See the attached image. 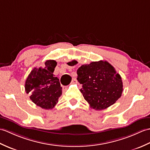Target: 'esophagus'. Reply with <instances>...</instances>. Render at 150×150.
<instances>
[{
	"label": "esophagus",
	"mask_w": 150,
	"mask_h": 150,
	"mask_svg": "<svg viewBox=\"0 0 150 150\" xmlns=\"http://www.w3.org/2000/svg\"><path fill=\"white\" fill-rule=\"evenodd\" d=\"M78 83V81H77V79H76V78H73L72 80L71 81V83L72 84H75V83Z\"/></svg>",
	"instance_id": "34e87169"
}]
</instances>
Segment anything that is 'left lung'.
<instances>
[{"label":"left lung","mask_w":150,"mask_h":150,"mask_svg":"<svg viewBox=\"0 0 150 150\" xmlns=\"http://www.w3.org/2000/svg\"><path fill=\"white\" fill-rule=\"evenodd\" d=\"M77 64L74 59L67 63L70 66ZM77 80L82 85L80 91L91 108L104 110L121 98L123 91L121 77L108 62L82 65L77 70Z\"/></svg>","instance_id":"left-lung-1"}]
</instances>
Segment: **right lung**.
Returning <instances> with one entry per match:
<instances>
[{"instance_id": "right-lung-1", "label": "right lung", "mask_w": 150, "mask_h": 150, "mask_svg": "<svg viewBox=\"0 0 150 150\" xmlns=\"http://www.w3.org/2000/svg\"><path fill=\"white\" fill-rule=\"evenodd\" d=\"M57 62L52 59L45 62L44 67H35L26 79L25 90L30 99L42 108L52 109L62 94L59 79L53 74Z\"/></svg>"}]
</instances>
